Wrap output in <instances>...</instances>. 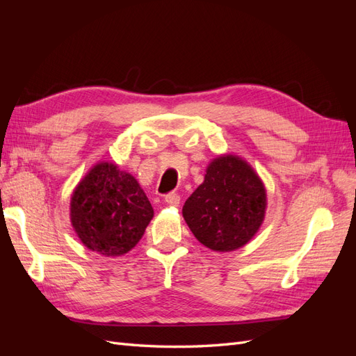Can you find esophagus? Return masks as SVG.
<instances>
[{
    "mask_svg": "<svg viewBox=\"0 0 356 356\" xmlns=\"http://www.w3.org/2000/svg\"><path fill=\"white\" fill-rule=\"evenodd\" d=\"M179 195H177V193H169V195H166L165 197V202L168 204H170V207H178L179 204Z\"/></svg>",
    "mask_w": 356,
    "mask_h": 356,
    "instance_id": "esophagus-1",
    "label": "esophagus"
}]
</instances>
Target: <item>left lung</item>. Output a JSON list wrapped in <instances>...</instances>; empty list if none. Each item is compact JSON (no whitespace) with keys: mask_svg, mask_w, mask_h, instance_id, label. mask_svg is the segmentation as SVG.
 Listing matches in <instances>:
<instances>
[{"mask_svg":"<svg viewBox=\"0 0 356 356\" xmlns=\"http://www.w3.org/2000/svg\"><path fill=\"white\" fill-rule=\"evenodd\" d=\"M266 207L260 177L243 159L225 154L208 165L203 182L182 207V217L202 245L229 252L254 238Z\"/></svg>","mask_w":356,"mask_h":356,"instance_id":"obj_1","label":"left lung"}]
</instances>
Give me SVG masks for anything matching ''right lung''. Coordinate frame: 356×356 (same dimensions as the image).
Listing matches in <instances>:
<instances>
[{"mask_svg":"<svg viewBox=\"0 0 356 356\" xmlns=\"http://www.w3.org/2000/svg\"><path fill=\"white\" fill-rule=\"evenodd\" d=\"M153 215L152 203L138 181L108 161L95 165L71 196L74 232L86 248L104 257L131 251Z\"/></svg>","mask_w":356,"mask_h":356,"instance_id":"1","label":"right lung"}]
</instances>
